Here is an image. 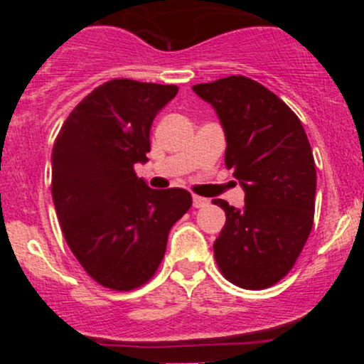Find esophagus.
Here are the masks:
<instances>
[{
  "instance_id": "34e87169",
  "label": "esophagus",
  "mask_w": 364,
  "mask_h": 364,
  "mask_svg": "<svg viewBox=\"0 0 364 364\" xmlns=\"http://www.w3.org/2000/svg\"><path fill=\"white\" fill-rule=\"evenodd\" d=\"M208 205V200L203 198V196H198V195H193V207L195 208H203Z\"/></svg>"
}]
</instances>
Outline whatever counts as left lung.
Instances as JSON below:
<instances>
[{
  "instance_id": "8db88e82",
  "label": "left lung",
  "mask_w": 364,
  "mask_h": 364,
  "mask_svg": "<svg viewBox=\"0 0 364 364\" xmlns=\"http://www.w3.org/2000/svg\"><path fill=\"white\" fill-rule=\"evenodd\" d=\"M225 133V168L245 190V207L225 212L214 243L220 274L243 289H265L289 274L313 228L316 169L298 116L262 83L241 75L193 85Z\"/></svg>"
}]
</instances>
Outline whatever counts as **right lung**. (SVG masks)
I'll use <instances>...</instances> for the list:
<instances>
[{
    "label": "right lung",
    "instance_id": "obj_1",
    "mask_svg": "<svg viewBox=\"0 0 364 364\" xmlns=\"http://www.w3.org/2000/svg\"><path fill=\"white\" fill-rule=\"evenodd\" d=\"M176 85L116 78L70 112L53 147V202L63 236L87 274L132 291L154 277L171 228L190 210L183 188L152 190L136 176L150 127Z\"/></svg>",
    "mask_w": 364,
    "mask_h": 364
}]
</instances>
